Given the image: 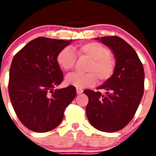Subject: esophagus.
Returning <instances> with one entry per match:
<instances>
[{
	"label": "esophagus",
	"mask_w": 156,
	"mask_h": 156,
	"mask_svg": "<svg viewBox=\"0 0 156 156\" xmlns=\"http://www.w3.org/2000/svg\"><path fill=\"white\" fill-rule=\"evenodd\" d=\"M83 92V89H80V88H76V92H77V94H81Z\"/></svg>",
	"instance_id": "34e87169"
}]
</instances>
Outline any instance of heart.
I'll list each match as a JSON object with an SVG mask.
<instances>
[{
  "label": "heart",
  "instance_id": "b5f03b06",
  "mask_svg": "<svg viewBox=\"0 0 156 156\" xmlns=\"http://www.w3.org/2000/svg\"><path fill=\"white\" fill-rule=\"evenodd\" d=\"M75 50L79 57L87 58L90 62L86 67L87 73L67 75L65 79L67 84L83 89L95 85L97 78L100 82H105L112 78L115 70V63L108 48L93 41L80 44ZM57 61L64 70H70L76 64V55L70 47L64 48L58 54Z\"/></svg>",
  "mask_w": 156,
  "mask_h": 156
}]
</instances>
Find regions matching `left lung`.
Wrapping results in <instances>:
<instances>
[{"mask_svg": "<svg viewBox=\"0 0 156 156\" xmlns=\"http://www.w3.org/2000/svg\"><path fill=\"white\" fill-rule=\"evenodd\" d=\"M107 45L116 59L113 76L97 89L83 91L89 98L86 116L97 130L112 133L121 130L133 118L144 92L145 73L136 52L118 36L95 38Z\"/></svg>", "mask_w": 156, "mask_h": 156, "instance_id": "1", "label": "left lung"}]
</instances>
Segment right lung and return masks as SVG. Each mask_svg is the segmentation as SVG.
<instances>
[{
	"label": "right lung",
	"instance_id": "1",
	"mask_svg": "<svg viewBox=\"0 0 156 156\" xmlns=\"http://www.w3.org/2000/svg\"><path fill=\"white\" fill-rule=\"evenodd\" d=\"M72 40L38 37L16 53L10 68L8 91L13 109L28 129L44 133L58 127L74 99L76 88L54 89L63 80L58 54Z\"/></svg>",
	"mask_w": 156,
	"mask_h": 156
}]
</instances>
